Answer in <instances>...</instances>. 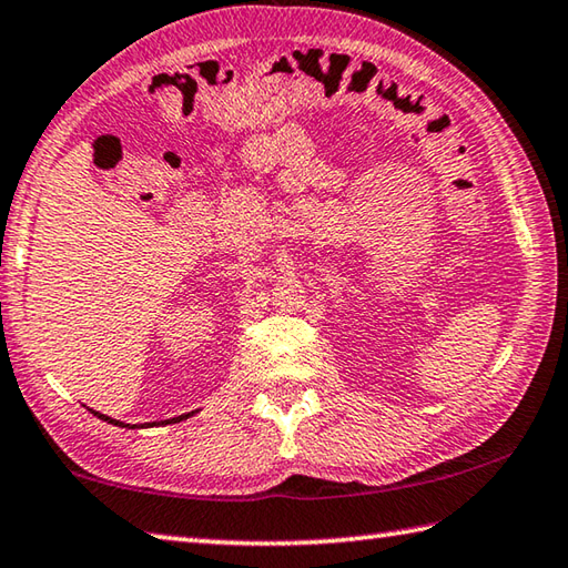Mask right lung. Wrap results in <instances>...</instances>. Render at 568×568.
<instances>
[{
  "label": "right lung",
  "instance_id": "add662e5",
  "mask_svg": "<svg viewBox=\"0 0 568 568\" xmlns=\"http://www.w3.org/2000/svg\"><path fill=\"white\" fill-rule=\"evenodd\" d=\"M93 410V408H91ZM93 414L100 418V420H108V424H113V426H122V428H128L125 424H122V420H115V418H110V416H105V414H98V410H93ZM184 418H189V414L186 416H180V418H170V420H162V424H176V420H184Z\"/></svg>",
  "mask_w": 568,
  "mask_h": 568
}]
</instances>
